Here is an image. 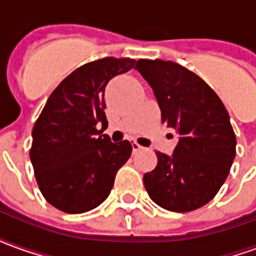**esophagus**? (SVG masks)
I'll list each match as a JSON object with an SVG mask.
<instances>
[{"label": "esophagus", "mask_w": 256, "mask_h": 256, "mask_svg": "<svg viewBox=\"0 0 256 256\" xmlns=\"http://www.w3.org/2000/svg\"><path fill=\"white\" fill-rule=\"evenodd\" d=\"M132 146H133V152H137V150H142V146H141L138 142H136V141H134L133 144H132Z\"/></svg>", "instance_id": "1"}]
</instances>
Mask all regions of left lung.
<instances>
[{
    "label": "left lung",
    "mask_w": 256,
    "mask_h": 256,
    "mask_svg": "<svg viewBox=\"0 0 256 256\" xmlns=\"http://www.w3.org/2000/svg\"><path fill=\"white\" fill-rule=\"evenodd\" d=\"M134 68L154 90L162 123L180 136L172 155L156 152L158 164L144 174L145 189L168 211L200 208L224 185L236 156L229 114L214 90L180 64L141 58Z\"/></svg>",
    "instance_id": "1"
}]
</instances>
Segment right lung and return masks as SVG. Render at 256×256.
Here are the masks:
<instances>
[{
  "mask_svg": "<svg viewBox=\"0 0 256 256\" xmlns=\"http://www.w3.org/2000/svg\"><path fill=\"white\" fill-rule=\"evenodd\" d=\"M134 64L128 58L84 64L49 96L32 128L30 158L42 194L53 207L82 214L108 198L133 148L128 140L112 142L96 126L106 124V86Z\"/></svg>",
  "mask_w": 256,
  "mask_h": 256,
  "instance_id": "obj_1",
  "label": "right lung"
}]
</instances>
